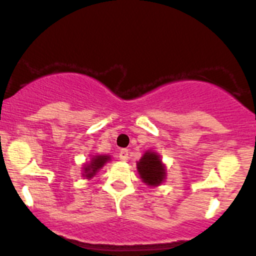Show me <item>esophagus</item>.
Returning a JSON list of instances; mask_svg holds the SVG:
<instances>
[{
	"label": "esophagus",
	"instance_id": "1",
	"mask_svg": "<svg viewBox=\"0 0 256 256\" xmlns=\"http://www.w3.org/2000/svg\"><path fill=\"white\" fill-rule=\"evenodd\" d=\"M118 157H120V160H122V161H128V150H126V148L121 150L120 154H118Z\"/></svg>",
	"mask_w": 256,
	"mask_h": 256
}]
</instances>
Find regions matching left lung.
<instances>
[{"mask_svg": "<svg viewBox=\"0 0 256 256\" xmlns=\"http://www.w3.org/2000/svg\"><path fill=\"white\" fill-rule=\"evenodd\" d=\"M136 167L142 182L150 187H158L166 180V164L162 162L161 156L152 150L144 151L142 157L136 162Z\"/></svg>", "mask_w": 256, "mask_h": 256, "instance_id": "left-lung-1", "label": "left lung"}]
</instances>
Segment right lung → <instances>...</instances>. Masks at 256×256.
<instances>
[{
	"instance_id": "right-lung-1",
	"label": "right lung",
	"mask_w": 256,
	"mask_h": 256,
	"mask_svg": "<svg viewBox=\"0 0 256 256\" xmlns=\"http://www.w3.org/2000/svg\"><path fill=\"white\" fill-rule=\"evenodd\" d=\"M109 161H112L110 154H92L90 161L82 164V176L86 180H92Z\"/></svg>"
}]
</instances>
